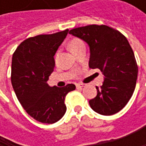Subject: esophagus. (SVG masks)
<instances>
[{
    "mask_svg": "<svg viewBox=\"0 0 146 146\" xmlns=\"http://www.w3.org/2000/svg\"><path fill=\"white\" fill-rule=\"evenodd\" d=\"M84 86H85L84 84H76V87H77V88H83V87H84Z\"/></svg>",
    "mask_w": 146,
    "mask_h": 146,
    "instance_id": "obj_1",
    "label": "esophagus"
}]
</instances>
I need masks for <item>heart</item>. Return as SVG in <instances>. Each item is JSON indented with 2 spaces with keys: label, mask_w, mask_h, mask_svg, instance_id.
Wrapping results in <instances>:
<instances>
[{
  "label": "heart",
  "mask_w": 146,
  "mask_h": 146,
  "mask_svg": "<svg viewBox=\"0 0 146 146\" xmlns=\"http://www.w3.org/2000/svg\"><path fill=\"white\" fill-rule=\"evenodd\" d=\"M82 47H85V45H84V43L80 39L74 38L69 42V48L73 53L75 52L76 50H78V49L82 48Z\"/></svg>",
  "instance_id": "b5f03b06"
}]
</instances>
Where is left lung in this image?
Segmentation results:
<instances>
[{"label":"left lung","instance_id":"obj_1","mask_svg":"<svg viewBox=\"0 0 146 146\" xmlns=\"http://www.w3.org/2000/svg\"><path fill=\"white\" fill-rule=\"evenodd\" d=\"M70 35L85 41L90 47L89 67L98 68L104 82L97 96L89 103L97 113L110 116L121 111L135 89L138 66L126 37L106 25H88L71 29Z\"/></svg>","mask_w":146,"mask_h":146}]
</instances>
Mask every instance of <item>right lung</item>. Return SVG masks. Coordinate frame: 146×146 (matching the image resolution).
<instances>
[{
	"label": "right lung",
	"instance_id": "1",
	"mask_svg": "<svg viewBox=\"0 0 146 146\" xmlns=\"http://www.w3.org/2000/svg\"><path fill=\"white\" fill-rule=\"evenodd\" d=\"M68 32L29 38L13 56L11 80L16 96L27 113L43 123H54L64 116L65 97L76 88L73 84L62 88L47 84L55 67L54 56Z\"/></svg>",
	"mask_w": 146,
	"mask_h": 146
}]
</instances>
